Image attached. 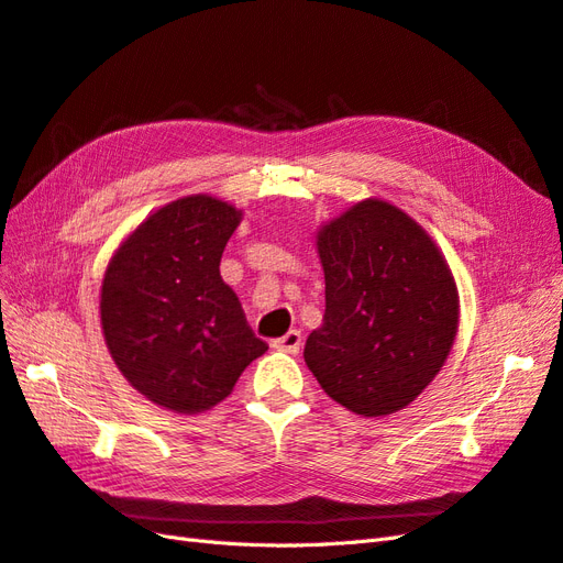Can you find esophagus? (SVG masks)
Instances as JSON below:
<instances>
[{"label": "esophagus", "instance_id": "esophagus-1", "mask_svg": "<svg viewBox=\"0 0 563 563\" xmlns=\"http://www.w3.org/2000/svg\"><path fill=\"white\" fill-rule=\"evenodd\" d=\"M272 347L279 350V352H288V354H296L302 347V333L298 329H291L286 335L275 338L272 340Z\"/></svg>", "mask_w": 563, "mask_h": 563}]
</instances>
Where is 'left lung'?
I'll list each match as a JSON object with an SVG mask.
<instances>
[{"label":"left lung","mask_w":563,"mask_h":563,"mask_svg":"<svg viewBox=\"0 0 563 563\" xmlns=\"http://www.w3.org/2000/svg\"><path fill=\"white\" fill-rule=\"evenodd\" d=\"M327 312L305 364L352 413H397L444 366L457 333V288L411 216L364 199L317 232Z\"/></svg>","instance_id":"obj_1"}]
</instances>
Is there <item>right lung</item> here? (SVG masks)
Masks as SVG:
<instances>
[{
	"instance_id": "add662e5",
	"label": "right lung",
	"mask_w": 563,
	"mask_h": 563,
	"mask_svg": "<svg viewBox=\"0 0 563 563\" xmlns=\"http://www.w3.org/2000/svg\"><path fill=\"white\" fill-rule=\"evenodd\" d=\"M240 220L242 211L223 199H176L147 216L106 269V345L131 387L166 411H209L267 350L220 277Z\"/></svg>"
}]
</instances>
